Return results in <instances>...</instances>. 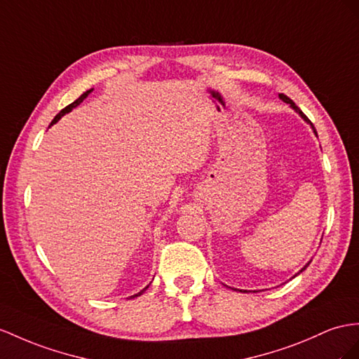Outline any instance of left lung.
I'll return each mask as SVG.
<instances>
[{"instance_id": "left-lung-1", "label": "left lung", "mask_w": 359, "mask_h": 359, "mask_svg": "<svg viewBox=\"0 0 359 359\" xmlns=\"http://www.w3.org/2000/svg\"><path fill=\"white\" fill-rule=\"evenodd\" d=\"M279 98H280L282 101H285V103H288V104H290V106H291V107H292L294 110H296V112H297V114H299V115H300V116H302L303 119H305V121H306L308 124H311V127H312V130H314V133L317 135V132H316V128H314V126H312V123H311V121H309V119H308V116H306L305 114H303V112H302V110H300V109H299V107L296 106V103H294V101H292V100H290V98H288L287 95H283V94H279ZM308 265H309V262H308V264L305 265V267H303V269H302L300 271H303V270H305V269L308 267ZM300 271H299V273H300ZM299 273H297V274H299ZM297 274H296V276H297Z\"/></svg>"}]
</instances>
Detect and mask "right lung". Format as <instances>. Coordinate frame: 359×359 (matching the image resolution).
I'll return each mask as SVG.
<instances>
[{"label": "right lung", "instance_id": "add662e5", "mask_svg": "<svg viewBox=\"0 0 359 359\" xmlns=\"http://www.w3.org/2000/svg\"><path fill=\"white\" fill-rule=\"evenodd\" d=\"M92 90H94V89H89V90L83 92V94H81V95H80V97H79V98H77L76 101H72V103H71V104H68V106H67L65 109H62V110H60V112H59V114H57L56 116H54V119H53V121H51V124H50V126H53V124H56V123L59 121V119H60V118H62L63 115H65V114H68V112H71V110H72V109H74V107H77V106H79V104L81 103V101H83V100H85V98H86V97H88V95L90 94V92H92ZM147 288H149V285H147V287H145V288H144L142 291H140V292H137V294H135V296H132V297H137V296H141V294H142V292H144V291H145Z\"/></svg>", "mask_w": 359, "mask_h": 359}]
</instances>
